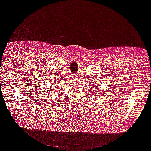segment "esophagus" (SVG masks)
I'll use <instances>...</instances> for the list:
<instances>
[{
    "instance_id": "obj_1",
    "label": "esophagus",
    "mask_w": 151,
    "mask_h": 151,
    "mask_svg": "<svg viewBox=\"0 0 151 151\" xmlns=\"http://www.w3.org/2000/svg\"><path fill=\"white\" fill-rule=\"evenodd\" d=\"M76 76V75H73V76H74V77H75Z\"/></svg>"
}]
</instances>
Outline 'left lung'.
I'll return each instance as SVG.
<instances>
[{"mask_svg": "<svg viewBox=\"0 0 151 151\" xmlns=\"http://www.w3.org/2000/svg\"><path fill=\"white\" fill-rule=\"evenodd\" d=\"M97 88H98V87H97Z\"/></svg>", "mask_w": 151, "mask_h": 151, "instance_id": "left-lung-1", "label": "left lung"}]
</instances>
